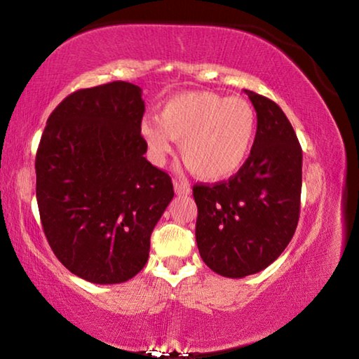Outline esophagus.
<instances>
[{"label":"esophagus","mask_w":359,"mask_h":359,"mask_svg":"<svg viewBox=\"0 0 359 359\" xmlns=\"http://www.w3.org/2000/svg\"><path fill=\"white\" fill-rule=\"evenodd\" d=\"M174 191L177 194H190L191 193V188L185 182H180V180H174Z\"/></svg>","instance_id":"34e87169"}]
</instances>
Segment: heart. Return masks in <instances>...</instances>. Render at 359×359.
Segmentation results:
<instances>
[{
	"label": "heart",
	"instance_id": "1",
	"mask_svg": "<svg viewBox=\"0 0 359 359\" xmlns=\"http://www.w3.org/2000/svg\"><path fill=\"white\" fill-rule=\"evenodd\" d=\"M141 135L155 161L163 163L180 142L187 168L205 182L234 175L245 165L257 136V112L244 98L214 92H185L169 98L158 123L145 120Z\"/></svg>",
	"mask_w": 359,
	"mask_h": 359
}]
</instances>
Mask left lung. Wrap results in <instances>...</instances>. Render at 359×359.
I'll list each match as a JSON object with an SVG mask.
<instances>
[{
  "instance_id": "left-lung-1",
  "label": "left lung",
  "mask_w": 359,
  "mask_h": 359,
  "mask_svg": "<svg viewBox=\"0 0 359 359\" xmlns=\"http://www.w3.org/2000/svg\"><path fill=\"white\" fill-rule=\"evenodd\" d=\"M257 111V136L233 177L196 184V244L212 271L242 278L266 269L293 238L301 208L302 149L274 101L245 90Z\"/></svg>"
}]
</instances>
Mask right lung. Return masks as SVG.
I'll return each mask as SVG.
<instances>
[{"label": "right lung", "instance_id": "add662e5", "mask_svg": "<svg viewBox=\"0 0 359 359\" xmlns=\"http://www.w3.org/2000/svg\"><path fill=\"white\" fill-rule=\"evenodd\" d=\"M142 90L115 81L82 88L47 120L36 154V198L48 245L72 274L100 285L130 280L174 196L145 160Z\"/></svg>", "mask_w": 359, "mask_h": 359}]
</instances>
